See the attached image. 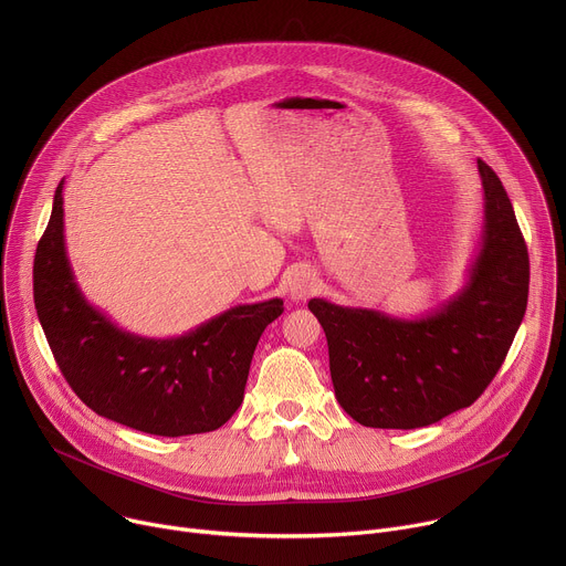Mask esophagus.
I'll list each match as a JSON object with an SVG mask.
<instances>
[{
  "instance_id": "1",
  "label": "esophagus",
  "mask_w": 566,
  "mask_h": 566,
  "mask_svg": "<svg viewBox=\"0 0 566 566\" xmlns=\"http://www.w3.org/2000/svg\"><path fill=\"white\" fill-rule=\"evenodd\" d=\"M317 291V277L311 269L306 266H300L291 273L289 277V295L291 300L300 302V300H306L308 295H313Z\"/></svg>"
}]
</instances>
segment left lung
<instances>
[{"label":"left lung","instance_id":"1","mask_svg":"<svg viewBox=\"0 0 566 566\" xmlns=\"http://www.w3.org/2000/svg\"><path fill=\"white\" fill-rule=\"evenodd\" d=\"M483 230L463 289L421 317L313 297L343 410L367 428L415 430L463 410L500 371L528 300V251L500 177L476 160Z\"/></svg>","mask_w":566,"mask_h":566}]
</instances>
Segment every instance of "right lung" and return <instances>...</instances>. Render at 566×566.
I'll return each instance as SVG.
<instances>
[{"label": "right lung", "instance_id": "1", "mask_svg": "<svg viewBox=\"0 0 566 566\" xmlns=\"http://www.w3.org/2000/svg\"><path fill=\"white\" fill-rule=\"evenodd\" d=\"M64 179L33 264V297L53 358L96 415L158 437L221 428L244 400L260 336L282 315L280 297L239 304L179 338H143L80 291L64 247Z\"/></svg>", "mask_w": 566, "mask_h": 566}]
</instances>
